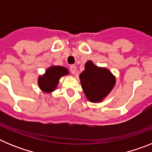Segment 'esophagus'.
Listing matches in <instances>:
<instances>
[{"label":"esophagus","mask_w":152,"mask_h":152,"mask_svg":"<svg viewBox=\"0 0 152 152\" xmlns=\"http://www.w3.org/2000/svg\"><path fill=\"white\" fill-rule=\"evenodd\" d=\"M70 71H71V72L72 74H75V72H76V66H75V64H72L70 66Z\"/></svg>","instance_id":"obj_1"}]
</instances>
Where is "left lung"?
Wrapping results in <instances>:
<instances>
[{
  "label": "left lung",
  "instance_id": "left-lung-1",
  "mask_svg": "<svg viewBox=\"0 0 152 152\" xmlns=\"http://www.w3.org/2000/svg\"><path fill=\"white\" fill-rule=\"evenodd\" d=\"M80 84L91 102L101 101L115 85V77L107 68H98L92 61L86 63L85 70L80 75Z\"/></svg>",
  "mask_w": 152,
  "mask_h": 152
}]
</instances>
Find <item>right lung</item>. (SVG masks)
Segmentation results:
<instances>
[{
  "instance_id": "1",
  "label": "right lung",
  "mask_w": 152,
  "mask_h": 152,
  "mask_svg": "<svg viewBox=\"0 0 152 152\" xmlns=\"http://www.w3.org/2000/svg\"><path fill=\"white\" fill-rule=\"evenodd\" d=\"M68 71L64 67L52 66L48 68L45 75L39 78V85L45 92H52L56 88L60 77L68 75Z\"/></svg>"
}]
</instances>
